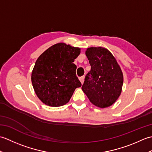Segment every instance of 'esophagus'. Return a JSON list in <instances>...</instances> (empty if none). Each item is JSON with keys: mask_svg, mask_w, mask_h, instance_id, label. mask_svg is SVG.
Returning <instances> with one entry per match:
<instances>
[{"mask_svg": "<svg viewBox=\"0 0 152 152\" xmlns=\"http://www.w3.org/2000/svg\"><path fill=\"white\" fill-rule=\"evenodd\" d=\"M80 81L81 82L82 84H83V82H84V76H82V77H80Z\"/></svg>", "mask_w": 152, "mask_h": 152, "instance_id": "1", "label": "esophagus"}]
</instances>
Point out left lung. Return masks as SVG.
<instances>
[{"instance_id":"1","label":"left lung","mask_w":152,"mask_h":152,"mask_svg":"<svg viewBox=\"0 0 152 152\" xmlns=\"http://www.w3.org/2000/svg\"><path fill=\"white\" fill-rule=\"evenodd\" d=\"M91 70L87 74L82 91L93 104L101 108L112 105L120 95L124 76L114 56L102 47L86 51Z\"/></svg>"}]
</instances>
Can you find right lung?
<instances>
[{"label":"right lung","instance_id":"add662e5","mask_svg":"<svg viewBox=\"0 0 152 152\" xmlns=\"http://www.w3.org/2000/svg\"><path fill=\"white\" fill-rule=\"evenodd\" d=\"M80 48L58 43L38 58L31 74L35 93L45 104L53 107L64 105L82 83L76 76L73 62Z\"/></svg>","mask_w":152,"mask_h":152}]
</instances>
